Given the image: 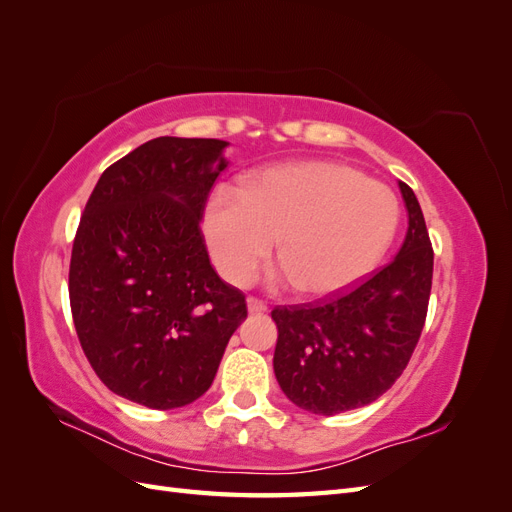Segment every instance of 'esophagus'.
<instances>
[{
	"mask_svg": "<svg viewBox=\"0 0 512 512\" xmlns=\"http://www.w3.org/2000/svg\"><path fill=\"white\" fill-rule=\"evenodd\" d=\"M247 312H250V314H265L267 305L258 301V299H254V297H250V299H247Z\"/></svg>",
	"mask_w": 512,
	"mask_h": 512,
	"instance_id": "1",
	"label": "esophagus"
}]
</instances>
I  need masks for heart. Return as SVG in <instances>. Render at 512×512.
Wrapping results in <instances>:
<instances>
[{
  "label": "heart",
  "mask_w": 512,
  "mask_h": 512,
  "mask_svg": "<svg viewBox=\"0 0 512 512\" xmlns=\"http://www.w3.org/2000/svg\"><path fill=\"white\" fill-rule=\"evenodd\" d=\"M399 218L389 185L342 162L305 160L247 175L239 192L213 190L203 232L226 282L250 284L277 235L280 280L305 297H329L380 265Z\"/></svg>",
  "instance_id": "heart-1"
}]
</instances>
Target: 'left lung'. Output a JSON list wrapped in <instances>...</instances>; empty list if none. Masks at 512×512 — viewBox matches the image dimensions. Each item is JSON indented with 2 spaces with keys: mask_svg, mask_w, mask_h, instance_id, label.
Returning <instances> with one entry per match:
<instances>
[{
  "mask_svg": "<svg viewBox=\"0 0 512 512\" xmlns=\"http://www.w3.org/2000/svg\"><path fill=\"white\" fill-rule=\"evenodd\" d=\"M408 232L397 256L331 301L275 307V378L294 406L339 414L371 404L404 374L421 337L433 250L421 205L404 181Z\"/></svg>",
  "mask_w": 512,
  "mask_h": 512,
  "instance_id": "8db88e82",
  "label": "left lung"
}]
</instances>
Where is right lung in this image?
I'll return each instance as SVG.
<instances>
[{
	"label": "right lung",
	"mask_w": 512,
	"mask_h": 512,
	"mask_svg": "<svg viewBox=\"0 0 512 512\" xmlns=\"http://www.w3.org/2000/svg\"><path fill=\"white\" fill-rule=\"evenodd\" d=\"M226 141L160 136L108 166L70 258L76 335L98 378L153 410L207 393L245 294L209 262L200 220Z\"/></svg>",
	"instance_id": "1"
}]
</instances>
